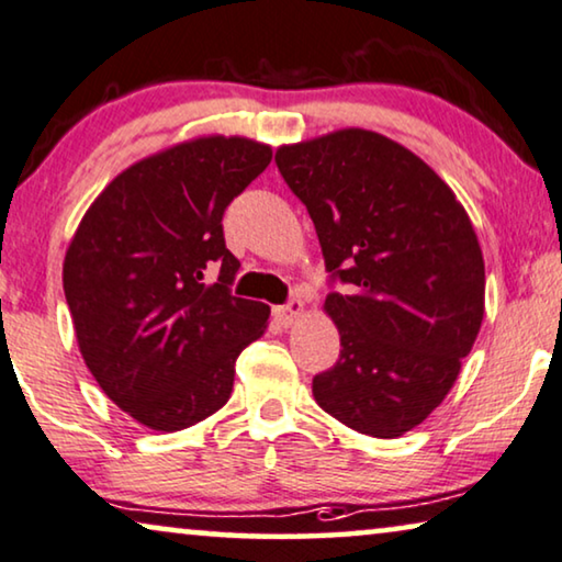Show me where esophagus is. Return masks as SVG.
Instances as JSON below:
<instances>
[{"label": "esophagus", "mask_w": 562, "mask_h": 562, "mask_svg": "<svg viewBox=\"0 0 562 562\" xmlns=\"http://www.w3.org/2000/svg\"><path fill=\"white\" fill-rule=\"evenodd\" d=\"M303 311H305L303 300L292 297V300H288V305L278 307V318L284 323V326H292V323H295L300 315H303Z\"/></svg>", "instance_id": "1"}]
</instances>
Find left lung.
I'll list each match as a JSON object with an SVG mask.
<instances>
[{"mask_svg": "<svg viewBox=\"0 0 562 562\" xmlns=\"http://www.w3.org/2000/svg\"><path fill=\"white\" fill-rule=\"evenodd\" d=\"M305 203L330 280L338 361L313 397L351 430L400 438L436 409L484 321V257L430 165L384 134L338 130L274 155Z\"/></svg>", "mask_w": 562, "mask_h": 562, "instance_id": "1", "label": "left lung"}]
</instances>
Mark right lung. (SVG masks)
<instances>
[{
	"label": "right lung",
	"mask_w": 562,
	"mask_h": 562,
	"mask_svg": "<svg viewBox=\"0 0 562 562\" xmlns=\"http://www.w3.org/2000/svg\"><path fill=\"white\" fill-rule=\"evenodd\" d=\"M270 160L272 147L247 137L180 142L120 172L68 244L63 290L81 357L149 430L224 407L236 357L265 334L270 305L232 295L239 259L221 218Z\"/></svg>",
	"instance_id": "add662e5"
}]
</instances>
